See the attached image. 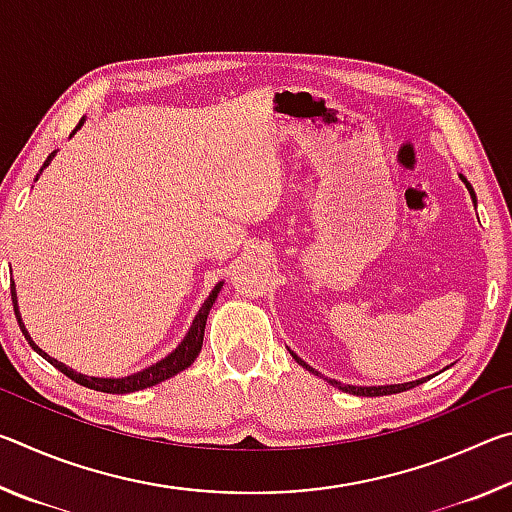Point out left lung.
I'll return each instance as SVG.
<instances>
[{
    "label": "left lung",
    "instance_id": "1",
    "mask_svg": "<svg viewBox=\"0 0 512 512\" xmlns=\"http://www.w3.org/2000/svg\"><path fill=\"white\" fill-rule=\"evenodd\" d=\"M461 180L465 183V187H467V192H470V196H472V203L476 205V194H474V189H472V185L467 183V178L463 176L461 173ZM291 352V350H289ZM291 357L296 359L302 368L305 370H309V372H314V375H320V372L316 370V368H311L307 361H302L296 352H291ZM429 377H422V379H415V381H406V384H391V386H352V384H341V381H336V379H329V384L332 386H336L339 388V391H343V393H352V395H359V397H379V395H393V393H402V391H409V388H413V386H418V384H424V381H427Z\"/></svg>",
    "mask_w": 512,
    "mask_h": 512
}]
</instances>
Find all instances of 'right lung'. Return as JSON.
<instances>
[{
  "mask_svg": "<svg viewBox=\"0 0 512 512\" xmlns=\"http://www.w3.org/2000/svg\"><path fill=\"white\" fill-rule=\"evenodd\" d=\"M83 124H85V117L79 121V126L74 128L72 135H74L76 131H79V128H81ZM54 155H56V151H54V153H49V158H47V160H45V164H42V167H40L36 180L40 178V173L49 167L51 160H54ZM221 289H223V282L216 284V287L212 289L210 296H207V300L203 302V307L198 309V314H196V316H194V320H192V327H189V332L185 334V339L178 343V348H176V350L169 352L167 357H164V359L155 361L153 366L144 368V370H140V372H133V375H128V377H88V375H81V372H76L74 368L65 366L63 361H58V359H54V357H49V354H47L45 350L38 348L36 341L31 339V334L27 332V327H24V323H22L20 307H17V291H15V282H11V298H13L15 318H17V323H20V329H22L24 339L29 341L31 348L36 350L42 359H47V361L51 363V366L58 368L60 372H63V375H67L69 379H74L76 384H81V386H85V388H92V391H101V393H117V395H124V393L144 391V388H151V386H155V384H160V381L169 379V377H173V375H178V372H183L185 368L192 366V363L196 361L198 354H201L207 316H210V309H212V305H214V300L219 298V291H221Z\"/></svg>",
  "mask_w": 512,
  "mask_h": 512,
  "instance_id": "right-lung-1",
  "label": "right lung"
}]
</instances>
